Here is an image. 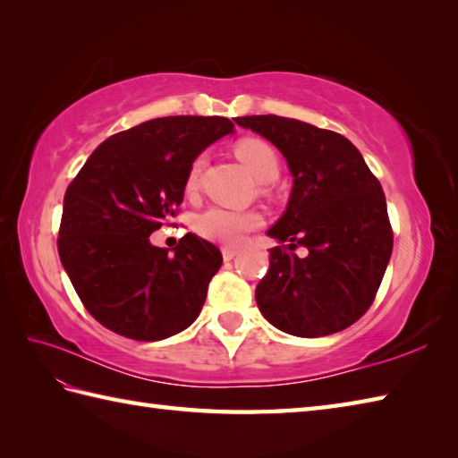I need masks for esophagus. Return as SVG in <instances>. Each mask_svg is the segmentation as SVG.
<instances>
[{
	"label": "esophagus",
	"mask_w": 458,
	"mask_h": 458,
	"mask_svg": "<svg viewBox=\"0 0 458 458\" xmlns=\"http://www.w3.org/2000/svg\"><path fill=\"white\" fill-rule=\"evenodd\" d=\"M236 254H238V250H236V248H222V258H224V261L234 259V258H236Z\"/></svg>",
	"instance_id": "esophagus-1"
}]
</instances>
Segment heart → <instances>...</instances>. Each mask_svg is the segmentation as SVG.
Segmentation results:
<instances>
[{
    "label": "heart",
    "mask_w": 458,
    "mask_h": 458,
    "mask_svg": "<svg viewBox=\"0 0 458 458\" xmlns=\"http://www.w3.org/2000/svg\"><path fill=\"white\" fill-rule=\"evenodd\" d=\"M236 155L259 181L277 179L281 167L279 155L267 141L256 138L242 140L236 145ZM202 165V157H197L189 167L187 181H184V189L189 192L199 187ZM261 222H264V218L256 210H228L212 207L194 218V232L204 240L234 246L244 240L248 232L259 228Z\"/></svg>",
    "instance_id": "1"
}]
</instances>
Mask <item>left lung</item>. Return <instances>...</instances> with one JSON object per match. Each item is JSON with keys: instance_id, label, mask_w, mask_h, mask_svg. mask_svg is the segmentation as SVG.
I'll return each instance as SVG.
<instances>
[{"instance_id": "8db88e82", "label": "left lung", "mask_w": 458, "mask_h": 458, "mask_svg": "<svg viewBox=\"0 0 458 458\" xmlns=\"http://www.w3.org/2000/svg\"><path fill=\"white\" fill-rule=\"evenodd\" d=\"M242 128L284 153L293 191L267 236L269 269L256 301L271 325L303 338L354 325L374 303L394 248L382 184L344 135L281 115H244ZM297 247L308 254L299 259Z\"/></svg>"}]
</instances>
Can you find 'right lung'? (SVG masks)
Wrapping results in <instances>:
<instances>
[{
  "instance_id": "right-lung-1",
  "label": "right lung",
  "mask_w": 458,
  "mask_h": 458,
  "mask_svg": "<svg viewBox=\"0 0 458 458\" xmlns=\"http://www.w3.org/2000/svg\"><path fill=\"white\" fill-rule=\"evenodd\" d=\"M232 130L218 115L143 122L100 143L68 184L58 256L86 310L115 335L151 343L199 317L220 250L184 234L169 254L149 236L177 216L197 155Z\"/></svg>"
}]
</instances>
